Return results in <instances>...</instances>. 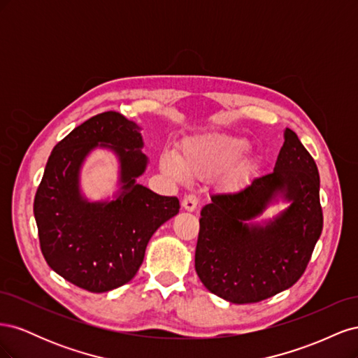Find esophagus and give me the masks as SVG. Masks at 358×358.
<instances>
[{
    "label": "esophagus",
    "mask_w": 358,
    "mask_h": 358,
    "mask_svg": "<svg viewBox=\"0 0 358 358\" xmlns=\"http://www.w3.org/2000/svg\"><path fill=\"white\" fill-rule=\"evenodd\" d=\"M197 204H199V199L197 196H194V194H189V196H185L182 200V208L188 210V212H194L197 209Z\"/></svg>",
    "instance_id": "1"
}]
</instances>
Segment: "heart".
Segmentation results:
<instances>
[{
    "label": "heart",
    "mask_w": 358,
    "mask_h": 358,
    "mask_svg": "<svg viewBox=\"0 0 358 358\" xmlns=\"http://www.w3.org/2000/svg\"><path fill=\"white\" fill-rule=\"evenodd\" d=\"M246 140L222 134H206L185 140L179 154L164 152L159 158L161 170L178 182L185 175L213 178L224 171V182L234 187L243 182L252 170V161L245 154Z\"/></svg>",
    "instance_id": "b5f03b06"
}]
</instances>
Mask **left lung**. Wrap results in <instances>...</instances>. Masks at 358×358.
I'll return each instance as SVG.
<instances>
[{
    "label": "left lung",
    "mask_w": 358,
    "mask_h": 358,
    "mask_svg": "<svg viewBox=\"0 0 358 358\" xmlns=\"http://www.w3.org/2000/svg\"><path fill=\"white\" fill-rule=\"evenodd\" d=\"M284 138L272 173L234 192L213 194L201 209L196 272L230 303H257L294 285L322 231L315 161L292 129L285 128ZM279 198L289 208L255 223Z\"/></svg>",
    "instance_id": "8db88e82"
}]
</instances>
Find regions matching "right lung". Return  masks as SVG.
<instances>
[{
  "label": "right lung",
  "instance_id": "add662e5",
  "mask_svg": "<svg viewBox=\"0 0 358 358\" xmlns=\"http://www.w3.org/2000/svg\"><path fill=\"white\" fill-rule=\"evenodd\" d=\"M120 161V189L112 201L90 202L80 191V169L94 148ZM140 127L117 113L92 116L53 148L34 199L43 257L69 282L106 292L131 280L159 227L179 212V200L137 183L148 157Z\"/></svg>",
  "mask_w": 358,
  "mask_h": 358
}]
</instances>
